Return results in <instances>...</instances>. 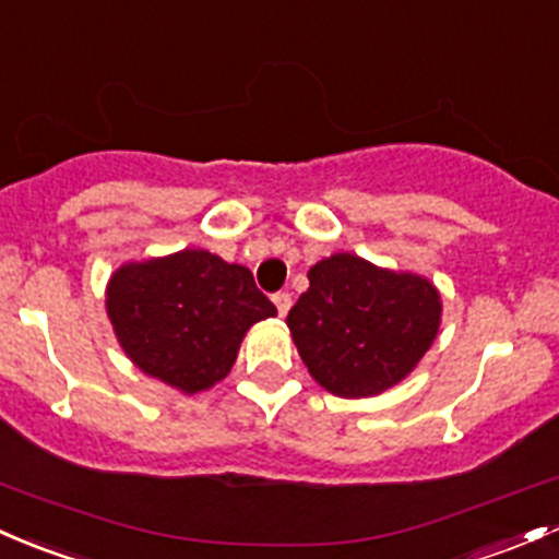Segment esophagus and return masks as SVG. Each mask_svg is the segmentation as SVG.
Masks as SVG:
<instances>
[{
	"label": "esophagus",
	"mask_w": 559,
	"mask_h": 559,
	"mask_svg": "<svg viewBox=\"0 0 559 559\" xmlns=\"http://www.w3.org/2000/svg\"><path fill=\"white\" fill-rule=\"evenodd\" d=\"M274 307H277L280 318H285V314L290 312V307H293L290 293H277V296H274Z\"/></svg>",
	"instance_id": "esophagus-1"
}]
</instances>
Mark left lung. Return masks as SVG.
<instances>
[{"instance_id":"left-lung-1","label":"left lung","mask_w":559,"mask_h":559,"mask_svg":"<svg viewBox=\"0 0 559 559\" xmlns=\"http://www.w3.org/2000/svg\"><path fill=\"white\" fill-rule=\"evenodd\" d=\"M307 277L287 328L314 382L338 399H373L395 388L439 336L441 293L423 274L333 252Z\"/></svg>"}]
</instances>
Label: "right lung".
Listing matches in <instances>:
<instances>
[{
	"instance_id": "right-lung-1",
	"label": "right lung",
	"mask_w": 559,
	"mask_h": 559,
	"mask_svg": "<svg viewBox=\"0 0 559 559\" xmlns=\"http://www.w3.org/2000/svg\"><path fill=\"white\" fill-rule=\"evenodd\" d=\"M105 296L126 358L182 395L226 379L247 331L277 314L250 269L199 247L126 261Z\"/></svg>"
}]
</instances>
